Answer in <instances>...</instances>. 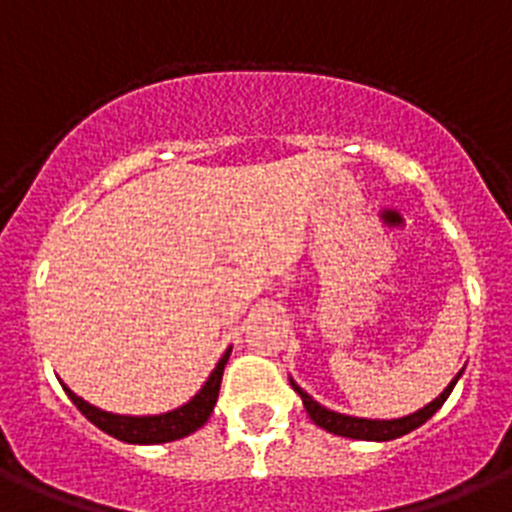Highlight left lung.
<instances>
[{
    "instance_id": "8db88e82",
    "label": "left lung",
    "mask_w": 512,
    "mask_h": 512,
    "mask_svg": "<svg viewBox=\"0 0 512 512\" xmlns=\"http://www.w3.org/2000/svg\"><path fill=\"white\" fill-rule=\"evenodd\" d=\"M460 374H462V371H460ZM460 374H457L455 379L450 381V386H447V389H444L442 394L437 396V399L429 401L427 407L419 409V412H414V414H409V417H401V419H356V417H346V414H336V412H331V409L321 407V404L310 399V396L305 394V391L300 389L298 384H293V389L298 391L300 396H303L305 412L310 414V419H313V422L318 424L321 429H328V432L338 434V437L376 439V442H386V439H396V437H401V434H409L412 429L422 427V424L427 422V419L432 417V414L437 412L439 407H442L444 401H447V396H450V391L455 389Z\"/></svg>"
}]
</instances>
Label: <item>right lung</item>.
<instances>
[{"label": "right lung", "mask_w": 512, "mask_h": 512, "mask_svg": "<svg viewBox=\"0 0 512 512\" xmlns=\"http://www.w3.org/2000/svg\"><path fill=\"white\" fill-rule=\"evenodd\" d=\"M229 351H224V356L219 358L217 369L212 371V376L207 379V384L202 386L194 399L184 407L174 409V412L159 414V417H121V414H111V412H100V409L90 407L88 401H83L80 396H75L68 386H62V389L68 391V396L73 399L75 407L85 414L88 422H93L95 427L103 429L105 434H111V437L121 439V442H131V444H159V442H174V439L186 437V434L197 432L199 427H204V422L212 414L214 404H217L219 396V384H222V374H224V364H227Z\"/></svg>", "instance_id": "right-lung-1"}]
</instances>
